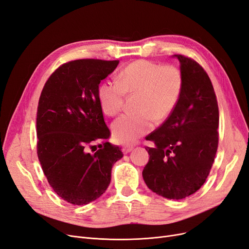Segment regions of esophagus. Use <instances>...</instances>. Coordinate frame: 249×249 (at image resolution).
I'll return each mask as SVG.
<instances>
[{"label":"esophagus","instance_id":"34e87169","mask_svg":"<svg viewBox=\"0 0 249 249\" xmlns=\"http://www.w3.org/2000/svg\"><path fill=\"white\" fill-rule=\"evenodd\" d=\"M134 145H124V147H123V152L124 153V154H126V153H128V152H131L133 149H134Z\"/></svg>","mask_w":249,"mask_h":249}]
</instances>
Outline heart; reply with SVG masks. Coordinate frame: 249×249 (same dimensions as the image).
<instances>
[{
  "label": "heart",
  "mask_w": 249,
  "mask_h": 249,
  "mask_svg": "<svg viewBox=\"0 0 249 249\" xmlns=\"http://www.w3.org/2000/svg\"><path fill=\"white\" fill-rule=\"evenodd\" d=\"M184 88L181 69L149 60H136L118 72L116 83L103 82L98 88L102 110L115 115L123 109L125 95H136L137 112L124 114L112 124L114 140L121 144L135 142L150 132L156 122L170 116L180 100Z\"/></svg>",
  "instance_id": "obj_1"
}]
</instances>
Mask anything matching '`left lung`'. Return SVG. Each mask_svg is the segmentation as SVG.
<instances>
[{
  "label": "left lung",
  "mask_w": 249,
  "mask_h": 249,
  "mask_svg": "<svg viewBox=\"0 0 249 249\" xmlns=\"http://www.w3.org/2000/svg\"><path fill=\"white\" fill-rule=\"evenodd\" d=\"M180 61L184 88L174 112L146 140L143 178L154 193L180 200L194 194L210 175L218 144V106L210 76L193 59Z\"/></svg>",
  "instance_id": "8db88e82"
}]
</instances>
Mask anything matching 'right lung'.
Segmentation results:
<instances>
[{
  "mask_svg": "<svg viewBox=\"0 0 249 249\" xmlns=\"http://www.w3.org/2000/svg\"><path fill=\"white\" fill-rule=\"evenodd\" d=\"M118 60L78 59L59 66L46 82L36 112V150L42 170L63 200L88 204L100 197L111 180L112 165L124 154L108 142L98 88ZM102 142L94 154L87 151ZM93 151V150H92Z\"/></svg>",
  "mask_w": 249,
  "mask_h": 249,
  "instance_id": "obj_1",
  "label": "right lung"
}]
</instances>
